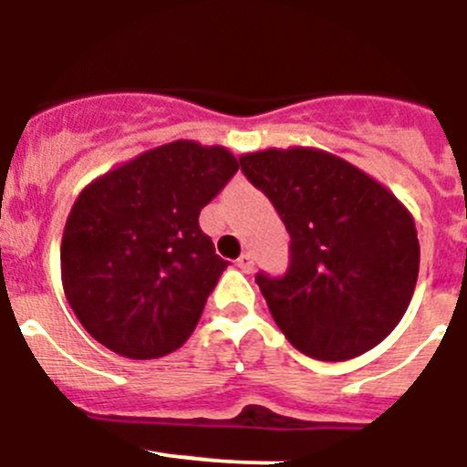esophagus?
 <instances>
[{
  "mask_svg": "<svg viewBox=\"0 0 467 467\" xmlns=\"http://www.w3.org/2000/svg\"><path fill=\"white\" fill-rule=\"evenodd\" d=\"M237 267H239V270H242V272H246V275H249V272H254V267H255L254 254H249V251H246V254L239 255Z\"/></svg>",
  "mask_w": 467,
  "mask_h": 467,
  "instance_id": "esophagus-1",
  "label": "esophagus"
}]
</instances>
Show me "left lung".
Here are the masks:
<instances>
[{
    "instance_id": "left-lung-1",
    "label": "left lung",
    "mask_w": 467,
    "mask_h": 467,
    "mask_svg": "<svg viewBox=\"0 0 467 467\" xmlns=\"http://www.w3.org/2000/svg\"><path fill=\"white\" fill-rule=\"evenodd\" d=\"M291 234L284 276L255 275L285 339L317 360L365 354L400 323L419 276L414 218L351 162L318 149L239 158Z\"/></svg>"
}]
</instances>
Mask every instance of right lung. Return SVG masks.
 Listing matches in <instances>:
<instances>
[{"label": "right lung", "instance_id": "right-lung-1", "mask_svg": "<svg viewBox=\"0 0 467 467\" xmlns=\"http://www.w3.org/2000/svg\"><path fill=\"white\" fill-rule=\"evenodd\" d=\"M237 170L223 146L179 140L83 188L62 234V285L99 344L149 360L191 337L230 265L200 228V212Z\"/></svg>", "mask_w": 467, "mask_h": 467}]
</instances>
